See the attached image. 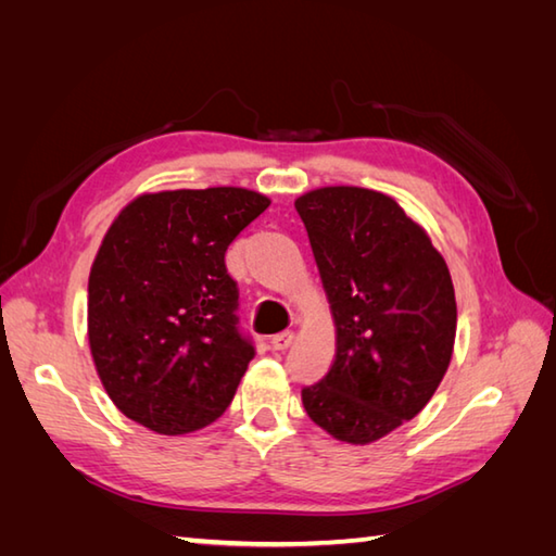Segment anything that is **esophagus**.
<instances>
[{"label": "esophagus", "mask_w": 556, "mask_h": 556, "mask_svg": "<svg viewBox=\"0 0 556 556\" xmlns=\"http://www.w3.org/2000/svg\"><path fill=\"white\" fill-rule=\"evenodd\" d=\"M293 337H296V334H293L291 329H285V332H279V334L269 339V346L275 351H287L293 344Z\"/></svg>", "instance_id": "34e87169"}]
</instances>
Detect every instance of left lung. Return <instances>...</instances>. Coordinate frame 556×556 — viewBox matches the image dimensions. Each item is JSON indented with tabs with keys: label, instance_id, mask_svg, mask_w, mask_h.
Segmentation results:
<instances>
[{
	"label": "left lung",
	"instance_id": "obj_1",
	"mask_svg": "<svg viewBox=\"0 0 556 556\" xmlns=\"http://www.w3.org/2000/svg\"><path fill=\"white\" fill-rule=\"evenodd\" d=\"M337 327L332 368L303 387L305 413L334 440L370 444L416 418L456 339L452 275L394 198L325 186L296 198Z\"/></svg>",
	"mask_w": 556,
	"mask_h": 556
}]
</instances>
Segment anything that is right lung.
Listing matches in <instances>:
<instances>
[{"mask_svg": "<svg viewBox=\"0 0 556 556\" xmlns=\"http://www.w3.org/2000/svg\"><path fill=\"white\" fill-rule=\"evenodd\" d=\"M267 207L248 188H181L138 195L112 222L90 267L88 341L126 418L186 434L227 410L255 349L224 253Z\"/></svg>", "mask_w": 556, "mask_h": 556, "instance_id": "1", "label": "right lung"}]
</instances>
